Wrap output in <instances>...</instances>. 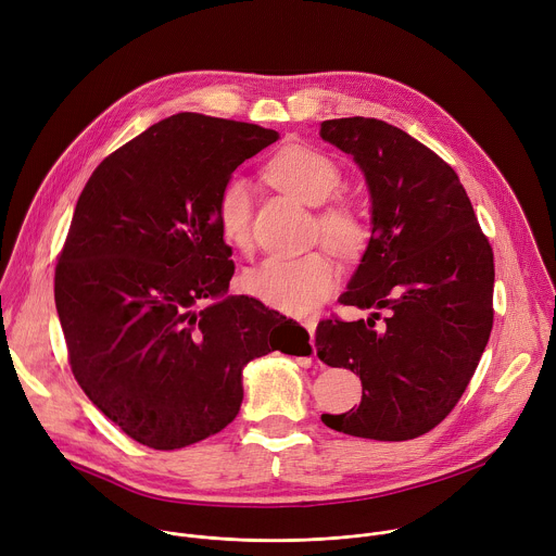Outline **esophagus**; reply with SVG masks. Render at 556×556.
<instances>
[{"label":"esophagus","instance_id":"1","mask_svg":"<svg viewBox=\"0 0 556 556\" xmlns=\"http://www.w3.org/2000/svg\"><path fill=\"white\" fill-rule=\"evenodd\" d=\"M305 330H307V334H309V339H312V345H314V334H316V321L314 319H305L303 324H301Z\"/></svg>","mask_w":556,"mask_h":556}]
</instances>
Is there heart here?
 <instances>
[{
  "label": "heart",
  "mask_w": 556,
  "mask_h": 556,
  "mask_svg": "<svg viewBox=\"0 0 556 556\" xmlns=\"http://www.w3.org/2000/svg\"><path fill=\"white\" fill-rule=\"evenodd\" d=\"M270 182L307 206L328 204L341 189V172L321 151L292 144L279 151L266 169ZM253 189L244 176L228 178L215 202V219L224 240L237 249L251 242ZM326 244L343 255L356 257L367 244V226L361 215L337 204L319 215ZM244 290L273 309L303 316L319 307L339 286V270L326 253L303 257H268L242 277Z\"/></svg>",
  "instance_id": "obj_1"
}]
</instances>
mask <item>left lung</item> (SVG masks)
<instances>
[{
	"mask_svg": "<svg viewBox=\"0 0 556 556\" xmlns=\"http://www.w3.org/2000/svg\"><path fill=\"white\" fill-rule=\"evenodd\" d=\"M319 136L365 176L371 237L345 305L367 321H321L316 356L361 376L356 409L321 420L334 431L403 442L457 405L493 330V249L457 174L407 131L376 118L324 121ZM390 314L374 329L377 309Z\"/></svg>",
	"mask_w": 556,
	"mask_h": 556,
	"instance_id": "obj_1",
	"label": "left lung"
}]
</instances>
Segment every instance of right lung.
<instances>
[{"instance_id":"1","label":"right lung","mask_w":556,"mask_h":556,"mask_svg":"<svg viewBox=\"0 0 556 556\" xmlns=\"http://www.w3.org/2000/svg\"><path fill=\"white\" fill-rule=\"evenodd\" d=\"M275 140V129L182 112L108 155L76 202L54 273L72 374L149 448H182L232 422L253 358L312 352L296 321L226 294L235 264L215 202Z\"/></svg>"}]
</instances>
